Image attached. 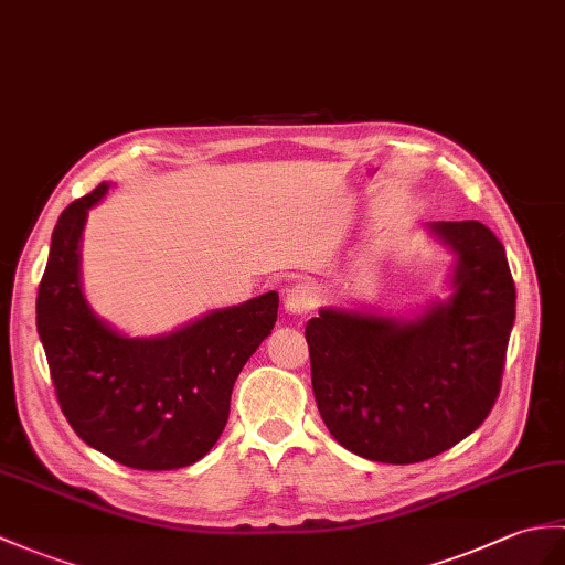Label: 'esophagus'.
Wrapping results in <instances>:
<instances>
[{"label": "esophagus", "mask_w": 565, "mask_h": 565, "mask_svg": "<svg viewBox=\"0 0 565 565\" xmlns=\"http://www.w3.org/2000/svg\"><path fill=\"white\" fill-rule=\"evenodd\" d=\"M318 303V288L306 281H298L284 296V308L291 315H306Z\"/></svg>", "instance_id": "34e87169"}]
</instances>
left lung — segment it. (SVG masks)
Instances as JSON below:
<instances>
[{
    "label": "left lung",
    "mask_w": 565,
    "mask_h": 565,
    "mask_svg": "<svg viewBox=\"0 0 565 565\" xmlns=\"http://www.w3.org/2000/svg\"><path fill=\"white\" fill-rule=\"evenodd\" d=\"M426 231L455 255L450 296L422 312L320 308L306 324L315 402L365 460L414 465L475 433L493 409L515 322L503 243L479 221Z\"/></svg>",
    "instance_id": "left-lung-1"
}]
</instances>
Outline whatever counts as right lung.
Segmentation results:
<instances>
[{
	"mask_svg": "<svg viewBox=\"0 0 565 565\" xmlns=\"http://www.w3.org/2000/svg\"><path fill=\"white\" fill-rule=\"evenodd\" d=\"M110 182L72 202L52 231L35 320L62 414L90 448L132 469L190 467L226 428L235 377L277 322L279 294L209 310L159 337L100 320L82 288V233Z\"/></svg>",
	"mask_w": 565,
	"mask_h": 565,
	"instance_id": "right-lung-1",
	"label": "right lung"
}]
</instances>
